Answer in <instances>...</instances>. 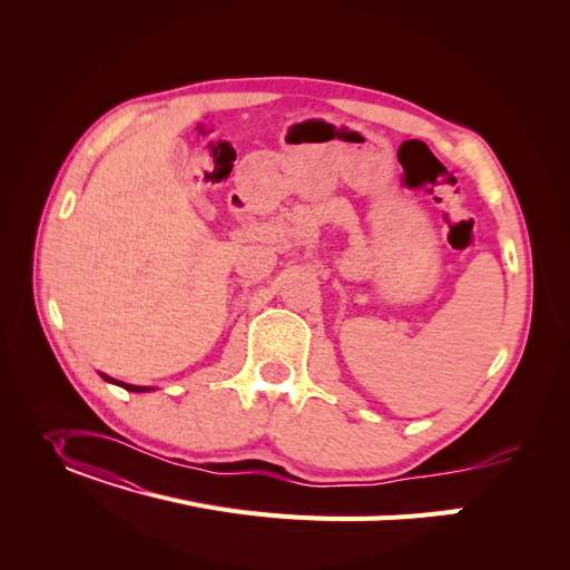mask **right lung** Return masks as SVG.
<instances>
[{
	"label": "right lung",
	"mask_w": 570,
	"mask_h": 570,
	"mask_svg": "<svg viewBox=\"0 0 570 570\" xmlns=\"http://www.w3.org/2000/svg\"><path fill=\"white\" fill-rule=\"evenodd\" d=\"M106 381H112V383H117V385H122L125 391H131V393H145V391H149V387H142V385H129V383H122V381H115V379H110V376H106V374H101Z\"/></svg>",
	"instance_id": "obj_1"
}]
</instances>
